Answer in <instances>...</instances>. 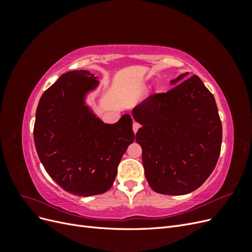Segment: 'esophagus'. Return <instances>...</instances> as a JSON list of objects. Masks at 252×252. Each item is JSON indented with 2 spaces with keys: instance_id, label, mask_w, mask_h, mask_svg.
Segmentation results:
<instances>
[{
  "instance_id": "esophagus-1",
  "label": "esophagus",
  "mask_w": 252,
  "mask_h": 252,
  "mask_svg": "<svg viewBox=\"0 0 252 252\" xmlns=\"http://www.w3.org/2000/svg\"><path fill=\"white\" fill-rule=\"evenodd\" d=\"M140 127H141V125H140L139 123H136V122H134V123L132 124V129H133V132H134V133L138 132V130H139V129H140Z\"/></svg>"
}]
</instances>
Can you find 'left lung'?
I'll return each instance as SVG.
<instances>
[{"mask_svg":"<svg viewBox=\"0 0 252 252\" xmlns=\"http://www.w3.org/2000/svg\"><path fill=\"white\" fill-rule=\"evenodd\" d=\"M188 74H180L170 81L174 87L149 95L132 110L142 125L135 141L142 147L145 177L158 193L194 191L220 157L222 122L215 96L197 75L187 79Z\"/></svg>","mask_w":252,"mask_h":252,"instance_id":"1","label":"left lung"}]
</instances>
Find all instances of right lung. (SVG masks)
Returning <instances> with one entry per match:
<instances>
[{"label":"right lung","mask_w":252,"mask_h":252,"mask_svg":"<svg viewBox=\"0 0 252 252\" xmlns=\"http://www.w3.org/2000/svg\"><path fill=\"white\" fill-rule=\"evenodd\" d=\"M97 86V77L87 70L66 72L43 94L35 112L33 139L41 163L61 188L79 196L109 190L134 141L129 114L106 124L86 104Z\"/></svg>","instance_id":"1"}]
</instances>
